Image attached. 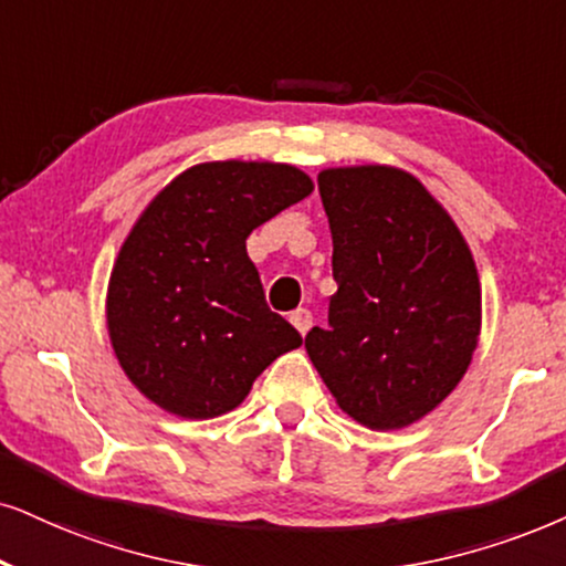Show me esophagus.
Returning <instances> with one entry per match:
<instances>
[{"mask_svg": "<svg viewBox=\"0 0 566 566\" xmlns=\"http://www.w3.org/2000/svg\"><path fill=\"white\" fill-rule=\"evenodd\" d=\"M290 324L297 328L300 334H307V328H311V324H313V316H311V311H305V307H297V311H292L290 313Z\"/></svg>", "mask_w": 566, "mask_h": 566, "instance_id": "34e87169", "label": "esophagus"}]
</instances>
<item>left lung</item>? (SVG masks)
<instances>
[{
	"instance_id": "left-lung-1",
	"label": "left lung",
	"mask_w": 566,
	"mask_h": 566,
	"mask_svg": "<svg viewBox=\"0 0 566 566\" xmlns=\"http://www.w3.org/2000/svg\"><path fill=\"white\" fill-rule=\"evenodd\" d=\"M336 292L307 357L342 412L397 431L433 412L468 374L481 279L460 227L418 177L389 164L318 171Z\"/></svg>"
}]
</instances>
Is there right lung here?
Returning <instances> with one entry per match:
<instances>
[{
  "instance_id": "add662e5",
  "label": "right lung",
  "mask_w": 566,
  "mask_h": 566,
  "mask_svg": "<svg viewBox=\"0 0 566 566\" xmlns=\"http://www.w3.org/2000/svg\"><path fill=\"white\" fill-rule=\"evenodd\" d=\"M311 192L313 180L292 164L203 161L140 211L109 274L106 332L148 402L177 418H219L279 355L303 345L269 311L245 240Z\"/></svg>"
}]
</instances>
